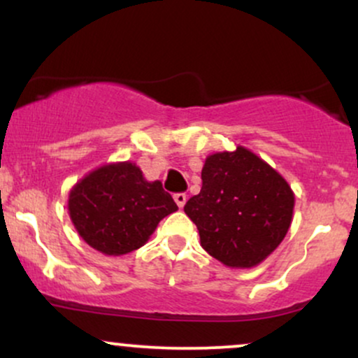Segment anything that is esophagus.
<instances>
[{
    "mask_svg": "<svg viewBox=\"0 0 358 358\" xmlns=\"http://www.w3.org/2000/svg\"><path fill=\"white\" fill-rule=\"evenodd\" d=\"M173 199H175L176 205H178L180 208H183L185 203H187V193H175Z\"/></svg>",
    "mask_w": 358,
    "mask_h": 358,
    "instance_id": "esophagus-1",
    "label": "esophagus"
}]
</instances>
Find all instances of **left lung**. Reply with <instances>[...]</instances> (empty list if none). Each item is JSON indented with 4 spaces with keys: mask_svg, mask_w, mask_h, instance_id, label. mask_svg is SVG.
I'll return each mask as SVG.
<instances>
[{
    "mask_svg": "<svg viewBox=\"0 0 358 358\" xmlns=\"http://www.w3.org/2000/svg\"><path fill=\"white\" fill-rule=\"evenodd\" d=\"M294 193L281 175L244 146L207 156L202 190L185 205L202 248L232 269H250L289 231Z\"/></svg>",
    "mask_w": 358,
    "mask_h": 358,
    "instance_id": "8db88e82",
    "label": "left lung"
}]
</instances>
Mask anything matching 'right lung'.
I'll return each mask as SVG.
<instances>
[{
  "label": "right lung",
  "mask_w": 358,
  "mask_h": 358,
  "mask_svg": "<svg viewBox=\"0 0 358 358\" xmlns=\"http://www.w3.org/2000/svg\"><path fill=\"white\" fill-rule=\"evenodd\" d=\"M176 210L162 182H148L131 162L96 168L69 193L73 227L104 256H122L145 245L159 220Z\"/></svg>",
  "instance_id": "1"
}]
</instances>
